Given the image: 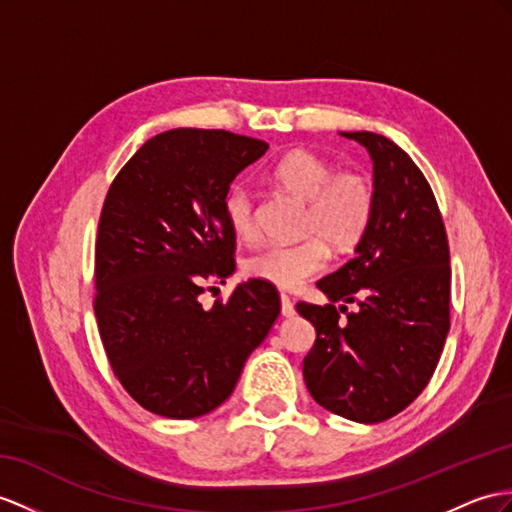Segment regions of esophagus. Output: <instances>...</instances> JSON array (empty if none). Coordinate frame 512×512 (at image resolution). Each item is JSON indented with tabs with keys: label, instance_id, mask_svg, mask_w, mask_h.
Wrapping results in <instances>:
<instances>
[{
	"label": "esophagus",
	"instance_id": "obj_1",
	"mask_svg": "<svg viewBox=\"0 0 512 512\" xmlns=\"http://www.w3.org/2000/svg\"><path fill=\"white\" fill-rule=\"evenodd\" d=\"M280 306H282V317H293L295 315V306L291 302V297L286 293H280Z\"/></svg>",
	"mask_w": 512,
	"mask_h": 512
}]
</instances>
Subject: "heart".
I'll return each mask as SVG.
<instances>
[{
	"mask_svg": "<svg viewBox=\"0 0 512 512\" xmlns=\"http://www.w3.org/2000/svg\"><path fill=\"white\" fill-rule=\"evenodd\" d=\"M273 180L284 191L308 202L304 232L313 234L302 243L269 245L247 258L245 271L280 289H297L328 265L330 247L347 252L363 239L376 206L373 186L363 173L341 171L308 149H293L273 167ZM228 226L243 241L258 236L256 199L245 182L232 184L223 197Z\"/></svg>",
	"mask_w": 512,
	"mask_h": 512,
	"instance_id": "b5f03b06",
	"label": "heart"
}]
</instances>
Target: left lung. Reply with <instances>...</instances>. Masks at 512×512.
<instances>
[{
    "mask_svg": "<svg viewBox=\"0 0 512 512\" xmlns=\"http://www.w3.org/2000/svg\"><path fill=\"white\" fill-rule=\"evenodd\" d=\"M341 136L369 152L376 206L354 258L317 282L330 302L297 304L317 330L304 380L330 413L378 423L402 413L439 363L450 332V247L434 193L413 158L382 134ZM334 301L359 308L347 314Z\"/></svg>",
    "mask_w": 512,
    "mask_h": 512,
    "instance_id": "8db88e82",
    "label": "left lung"
}]
</instances>
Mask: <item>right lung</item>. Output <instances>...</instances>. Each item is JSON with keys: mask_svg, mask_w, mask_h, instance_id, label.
<instances>
[{"mask_svg": "<svg viewBox=\"0 0 512 512\" xmlns=\"http://www.w3.org/2000/svg\"><path fill=\"white\" fill-rule=\"evenodd\" d=\"M267 149L226 130H169L110 186L95 243V317L112 371L149 413L195 419L221 406L280 315L276 286L258 278L236 284L228 302H199L206 284L234 273L223 197Z\"/></svg>", "mask_w": 512, "mask_h": 512, "instance_id": "right-lung-1", "label": "right lung"}]
</instances>
